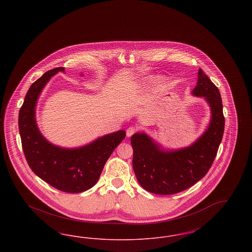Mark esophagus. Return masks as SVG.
Returning a JSON list of instances; mask_svg holds the SVG:
<instances>
[{
  "mask_svg": "<svg viewBox=\"0 0 252 252\" xmlns=\"http://www.w3.org/2000/svg\"><path fill=\"white\" fill-rule=\"evenodd\" d=\"M137 131V128L134 127V126H129L127 129H126V136L127 137H131L132 135Z\"/></svg>",
  "mask_w": 252,
  "mask_h": 252,
  "instance_id": "34e87169",
  "label": "esophagus"
}]
</instances>
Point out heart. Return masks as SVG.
Returning <instances> with one entry per match:
<instances>
[{"mask_svg":"<svg viewBox=\"0 0 252 252\" xmlns=\"http://www.w3.org/2000/svg\"><path fill=\"white\" fill-rule=\"evenodd\" d=\"M158 81V77H155V76L148 77V78L144 79L143 87H144V89H148V88H150L152 85L155 84Z\"/></svg>","mask_w":252,"mask_h":252,"instance_id":"1","label":"heart"}]
</instances>
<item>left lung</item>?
Here are the masks:
<instances>
[{
    "instance_id": "left-lung-1",
    "label": "left lung",
    "mask_w": 252,
    "mask_h": 252,
    "mask_svg": "<svg viewBox=\"0 0 252 252\" xmlns=\"http://www.w3.org/2000/svg\"><path fill=\"white\" fill-rule=\"evenodd\" d=\"M192 94L205 99L211 109V120L191 145L164 149L144 132L132 135L133 170L148 192L173 194L184 191L203 178L216 158L225 127L223 105L218 88L201 69Z\"/></svg>"
}]
</instances>
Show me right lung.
Listing matches in <instances>:
<instances>
[{
	"label": "right lung",
	"instance_id": "right-lung-1",
	"mask_svg": "<svg viewBox=\"0 0 252 252\" xmlns=\"http://www.w3.org/2000/svg\"><path fill=\"white\" fill-rule=\"evenodd\" d=\"M59 72H64L65 69L50 70L31 85L20 109L19 130L24 156L36 176L58 190L76 193L95 185L108 158L125 139L126 131L109 133L75 148L61 147L46 140L36 125V103L49 80Z\"/></svg>",
	"mask_w": 252,
	"mask_h": 252
}]
</instances>
